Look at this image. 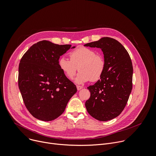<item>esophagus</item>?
<instances>
[{"label":"esophagus","instance_id":"34e87169","mask_svg":"<svg viewBox=\"0 0 156 156\" xmlns=\"http://www.w3.org/2000/svg\"><path fill=\"white\" fill-rule=\"evenodd\" d=\"M76 87H77V90H78V91L81 90V89L83 88V87H82V86H76Z\"/></svg>","mask_w":156,"mask_h":156}]
</instances>
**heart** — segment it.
I'll return each mask as SVG.
<instances>
[{
    "label": "heart",
    "mask_w": 156,
    "mask_h": 156,
    "mask_svg": "<svg viewBox=\"0 0 156 156\" xmlns=\"http://www.w3.org/2000/svg\"><path fill=\"white\" fill-rule=\"evenodd\" d=\"M70 60L61 57L58 60V66L63 75L72 80L76 72L80 71L75 79L78 84L97 81L102 76L105 69V60L93 49L80 47L70 53Z\"/></svg>",
    "instance_id": "obj_1"
}]
</instances>
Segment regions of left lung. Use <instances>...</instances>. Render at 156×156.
Listing matches in <instances>:
<instances>
[{"instance_id":"8db88e82","label":"left lung","mask_w":156,"mask_h":156,"mask_svg":"<svg viewBox=\"0 0 156 156\" xmlns=\"http://www.w3.org/2000/svg\"><path fill=\"white\" fill-rule=\"evenodd\" d=\"M84 46L101 49L106 63L101 80L87 87L91 96L85 102L86 110L99 121L112 120L122 113L132 90L131 58L122 44L111 37H104Z\"/></svg>"}]
</instances>
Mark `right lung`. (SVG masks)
Instances as JSON below:
<instances>
[{
  "mask_svg": "<svg viewBox=\"0 0 156 156\" xmlns=\"http://www.w3.org/2000/svg\"><path fill=\"white\" fill-rule=\"evenodd\" d=\"M71 46L44 40L33 44L21 58L18 87L27 108L37 119L48 122L58 117L77 91L58 66L60 56Z\"/></svg>",
  "mask_w": 156,
  "mask_h": 156,
  "instance_id": "obj_1",
  "label": "right lung"
}]
</instances>
